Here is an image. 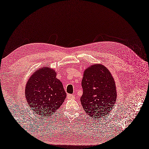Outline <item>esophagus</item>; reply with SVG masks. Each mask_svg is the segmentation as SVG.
Instances as JSON below:
<instances>
[{"label": "esophagus", "mask_w": 149, "mask_h": 149, "mask_svg": "<svg viewBox=\"0 0 149 149\" xmlns=\"http://www.w3.org/2000/svg\"><path fill=\"white\" fill-rule=\"evenodd\" d=\"M67 98L68 99H74V95L72 94H68L67 95Z\"/></svg>", "instance_id": "34e87169"}]
</instances>
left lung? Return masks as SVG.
I'll list each match as a JSON object with an SVG mask.
<instances>
[{
  "mask_svg": "<svg viewBox=\"0 0 149 149\" xmlns=\"http://www.w3.org/2000/svg\"><path fill=\"white\" fill-rule=\"evenodd\" d=\"M81 105L89 116L101 119L112 110L116 100L115 81L106 66L94 64L86 68L82 79Z\"/></svg>",
  "mask_w": 149,
  "mask_h": 149,
  "instance_id": "8db88e82",
  "label": "left lung"
}]
</instances>
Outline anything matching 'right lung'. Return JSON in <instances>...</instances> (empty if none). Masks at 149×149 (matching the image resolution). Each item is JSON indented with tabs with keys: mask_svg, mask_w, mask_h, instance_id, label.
<instances>
[{
	"mask_svg": "<svg viewBox=\"0 0 149 149\" xmlns=\"http://www.w3.org/2000/svg\"><path fill=\"white\" fill-rule=\"evenodd\" d=\"M57 73L48 66L36 70L25 87L28 105L34 113L48 118L57 111L66 99L62 83L56 78Z\"/></svg>",
	"mask_w": 149,
	"mask_h": 149,
	"instance_id": "1",
	"label": "right lung"
}]
</instances>
